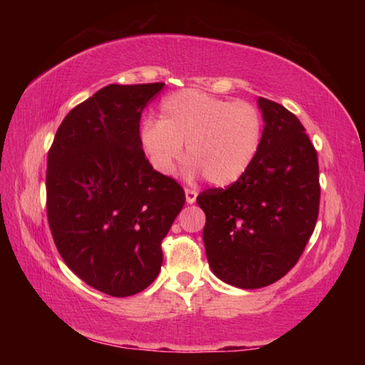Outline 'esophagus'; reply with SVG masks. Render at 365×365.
<instances>
[{"label":"esophagus","mask_w":365,"mask_h":365,"mask_svg":"<svg viewBox=\"0 0 365 365\" xmlns=\"http://www.w3.org/2000/svg\"><path fill=\"white\" fill-rule=\"evenodd\" d=\"M196 196H197L196 190H190V188L185 190V197H187L188 205H193V202L196 201Z\"/></svg>","instance_id":"34e87169"}]
</instances>
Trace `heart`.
<instances>
[{"mask_svg":"<svg viewBox=\"0 0 365 365\" xmlns=\"http://www.w3.org/2000/svg\"><path fill=\"white\" fill-rule=\"evenodd\" d=\"M264 122L256 106L196 90H182L160 103L159 120L141 125L140 141L153 168L170 175L187 145L190 174L201 172L214 187H230L255 163Z\"/></svg>","mask_w":365,"mask_h":365,"instance_id":"obj_1","label":"heart"}]
</instances>
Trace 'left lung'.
<instances>
[{"label": "left lung", "instance_id": "obj_1", "mask_svg": "<svg viewBox=\"0 0 365 365\" xmlns=\"http://www.w3.org/2000/svg\"><path fill=\"white\" fill-rule=\"evenodd\" d=\"M262 143L250 170L228 188L202 191V240L214 275L237 288L272 285L294 267L316 227L317 151L298 117L259 98Z\"/></svg>", "mask_w": 365, "mask_h": 365}]
</instances>
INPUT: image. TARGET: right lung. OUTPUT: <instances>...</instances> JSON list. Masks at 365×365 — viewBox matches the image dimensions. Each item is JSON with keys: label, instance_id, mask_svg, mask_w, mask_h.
I'll return each mask as SVG.
<instances>
[{"label": "right lung", "instance_id": "right-lung-1", "mask_svg": "<svg viewBox=\"0 0 365 365\" xmlns=\"http://www.w3.org/2000/svg\"><path fill=\"white\" fill-rule=\"evenodd\" d=\"M164 83L108 85L64 117L48 151V224L61 257L115 298L143 292L163 265L160 242L185 205L140 141V117Z\"/></svg>", "mask_w": 365, "mask_h": 365}]
</instances>
